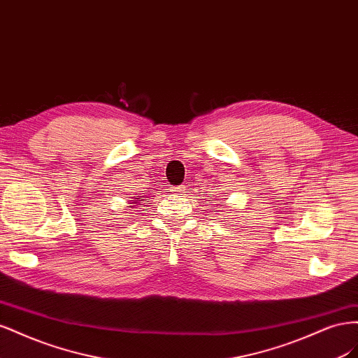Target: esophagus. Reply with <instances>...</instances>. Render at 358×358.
Wrapping results in <instances>:
<instances>
[{
    "label": "esophagus",
    "instance_id": "34e87169",
    "mask_svg": "<svg viewBox=\"0 0 358 358\" xmlns=\"http://www.w3.org/2000/svg\"><path fill=\"white\" fill-rule=\"evenodd\" d=\"M185 185H179V187H176V188H173L171 191H175L176 194H182V192H185Z\"/></svg>",
    "mask_w": 358,
    "mask_h": 358
}]
</instances>
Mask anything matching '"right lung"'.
I'll list each match as a JSON object with an SVG mask.
<instances>
[{"instance_id":"1","label":"right lung","mask_w":358,"mask_h":358,"mask_svg":"<svg viewBox=\"0 0 358 358\" xmlns=\"http://www.w3.org/2000/svg\"><path fill=\"white\" fill-rule=\"evenodd\" d=\"M137 197V196H136ZM140 201H143V199H136V200H129V204H137V203H140Z\"/></svg>"}]
</instances>
